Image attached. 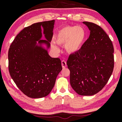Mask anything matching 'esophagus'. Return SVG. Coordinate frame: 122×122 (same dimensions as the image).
<instances>
[{
  "label": "esophagus",
  "instance_id": "esophagus-1",
  "mask_svg": "<svg viewBox=\"0 0 122 122\" xmlns=\"http://www.w3.org/2000/svg\"><path fill=\"white\" fill-rule=\"evenodd\" d=\"M61 65H62L63 68H66V62L65 60H62V61H61Z\"/></svg>",
  "mask_w": 122,
  "mask_h": 122
}]
</instances>
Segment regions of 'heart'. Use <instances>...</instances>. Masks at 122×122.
I'll return each instance as SVG.
<instances>
[{
    "label": "heart",
    "instance_id": "heart-1",
    "mask_svg": "<svg viewBox=\"0 0 122 122\" xmlns=\"http://www.w3.org/2000/svg\"><path fill=\"white\" fill-rule=\"evenodd\" d=\"M86 31L81 26H69L63 28L57 34L56 41L60 45H65V50L68 53H73L79 50L84 42ZM53 49L58 51V48L53 46Z\"/></svg>",
    "mask_w": 122,
    "mask_h": 122
}]
</instances>
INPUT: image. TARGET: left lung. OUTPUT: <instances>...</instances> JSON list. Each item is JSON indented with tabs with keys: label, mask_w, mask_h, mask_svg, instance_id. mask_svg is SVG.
<instances>
[{
	"label": "left lung",
	"mask_w": 122,
	"mask_h": 122,
	"mask_svg": "<svg viewBox=\"0 0 122 122\" xmlns=\"http://www.w3.org/2000/svg\"><path fill=\"white\" fill-rule=\"evenodd\" d=\"M90 30L80 49L70 54L67 65L70 83L77 93L92 96L107 83L114 67V46L111 40L98 25L83 22Z\"/></svg>",
	"instance_id": "left-lung-1"
}]
</instances>
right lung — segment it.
I'll return each mask as SVG.
<instances>
[{
	"instance_id": "add662e5",
	"label": "right lung",
	"mask_w": 122,
	"mask_h": 122,
	"mask_svg": "<svg viewBox=\"0 0 122 122\" xmlns=\"http://www.w3.org/2000/svg\"><path fill=\"white\" fill-rule=\"evenodd\" d=\"M54 20L38 22L25 27L11 44L8 53V70L18 88L28 97L41 98L51 91L62 70L58 58H51L46 50L36 45L46 43L53 37ZM48 40H41V27Z\"/></svg>"
}]
</instances>
